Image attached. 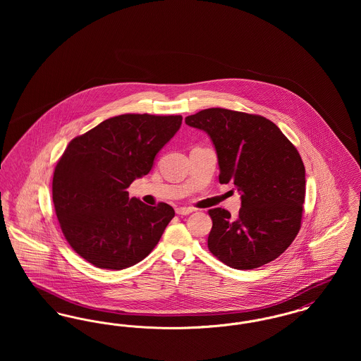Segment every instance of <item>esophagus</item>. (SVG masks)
Here are the masks:
<instances>
[{"label":"esophagus","mask_w":361,"mask_h":361,"mask_svg":"<svg viewBox=\"0 0 361 361\" xmlns=\"http://www.w3.org/2000/svg\"><path fill=\"white\" fill-rule=\"evenodd\" d=\"M195 209L193 208H190V207H178V208H176V212L178 214V215H189V214H192Z\"/></svg>","instance_id":"obj_1"}]
</instances>
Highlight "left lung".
<instances>
[{
    "instance_id": "1",
    "label": "left lung",
    "mask_w": 361,
    "mask_h": 361,
    "mask_svg": "<svg viewBox=\"0 0 361 361\" xmlns=\"http://www.w3.org/2000/svg\"><path fill=\"white\" fill-rule=\"evenodd\" d=\"M206 131L219 164V183L240 193L237 219L224 208L208 211L209 252L234 269H255L281 253L300 230L306 195L305 165L296 147L264 116L208 108L185 118Z\"/></svg>"
}]
</instances>
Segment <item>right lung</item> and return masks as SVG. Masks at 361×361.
I'll use <instances>...</instances> for the list:
<instances>
[{
	"label": "right lung",
	"mask_w": 361,
	"mask_h": 361,
	"mask_svg": "<svg viewBox=\"0 0 361 361\" xmlns=\"http://www.w3.org/2000/svg\"><path fill=\"white\" fill-rule=\"evenodd\" d=\"M180 115L124 114L74 137L52 177V202L73 250L102 269L121 271L155 247L174 216L166 203L130 199L131 183L152 171Z\"/></svg>",
	"instance_id": "add662e5"
}]
</instances>
